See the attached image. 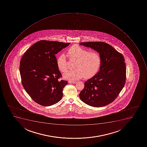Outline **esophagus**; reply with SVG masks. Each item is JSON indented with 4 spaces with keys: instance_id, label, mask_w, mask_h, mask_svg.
Instances as JSON below:
<instances>
[{
    "instance_id": "esophagus-1",
    "label": "esophagus",
    "mask_w": 147,
    "mask_h": 147,
    "mask_svg": "<svg viewBox=\"0 0 147 147\" xmlns=\"http://www.w3.org/2000/svg\"><path fill=\"white\" fill-rule=\"evenodd\" d=\"M77 82L76 81H68L69 83L75 84Z\"/></svg>"
}]
</instances>
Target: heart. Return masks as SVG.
<instances>
[{"instance_id":"obj_1","label":"heart","mask_w":147,"mask_h":147,"mask_svg":"<svg viewBox=\"0 0 147 147\" xmlns=\"http://www.w3.org/2000/svg\"><path fill=\"white\" fill-rule=\"evenodd\" d=\"M67 56L71 61H76L74 70L68 71L64 74L65 79L77 80L84 77L89 79L94 76L101 67L102 59L96 51H90L77 45H72L68 49ZM57 67L62 73H65L68 68V63L66 56L61 54L57 59Z\"/></svg>"}]
</instances>
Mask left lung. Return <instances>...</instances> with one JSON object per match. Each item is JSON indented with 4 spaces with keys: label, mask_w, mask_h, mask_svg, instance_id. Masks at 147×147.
<instances>
[{
    "label": "left lung",
    "mask_w": 147,
    "mask_h": 147,
    "mask_svg": "<svg viewBox=\"0 0 147 147\" xmlns=\"http://www.w3.org/2000/svg\"><path fill=\"white\" fill-rule=\"evenodd\" d=\"M80 45L90 47L98 52L102 64L94 76L84 83L80 92L82 102L94 107H101L115 100L125 86L126 66L121 54L103 42H87Z\"/></svg>",
    "instance_id": "1"
}]
</instances>
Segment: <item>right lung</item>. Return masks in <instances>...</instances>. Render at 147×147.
<instances>
[{"instance_id":"1","label":"right lung","mask_w":147,"mask_h":147,"mask_svg":"<svg viewBox=\"0 0 147 147\" xmlns=\"http://www.w3.org/2000/svg\"><path fill=\"white\" fill-rule=\"evenodd\" d=\"M70 43L40 40L32 45L21 58L22 83L35 102L44 106L57 103L63 96L67 81L60 80L61 73L57 67L55 55Z\"/></svg>"}]
</instances>
